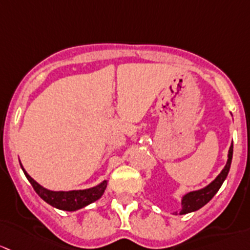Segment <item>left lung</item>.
Masks as SVG:
<instances>
[{
  "mask_svg": "<svg viewBox=\"0 0 250 250\" xmlns=\"http://www.w3.org/2000/svg\"><path fill=\"white\" fill-rule=\"evenodd\" d=\"M232 153H233V144H231L230 149H229L228 163H226L223 171L220 172L219 176L210 183L209 185H207V187L203 188L201 190L188 192L187 195L183 196V200H182L183 208L181 210V214H187V213L195 212V210L200 209V208L203 207L206 203H208L210 200H212V197L217 194L218 190L220 189L221 184H223L224 181H225V178L228 177L229 171H230L231 161H232Z\"/></svg>",
  "mask_w": 250,
  "mask_h": 250,
  "instance_id": "left-lung-1",
  "label": "left lung"
}]
</instances>
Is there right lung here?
<instances>
[{"instance_id": "right-lung-1", "label": "right lung", "mask_w": 250, "mask_h": 250, "mask_svg": "<svg viewBox=\"0 0 250 250\" xmlns=\"http://www.w3.org/2000/svg\"><path fill=\"white\" fill-rule=\"evenodd\" d=\"M24 171L25 176L29 179V182L35 189V191L40 195L41 199L44 200L45 202L49 203L53 207L59 208L62 210H72L81 209V208L85 207V206L90 205V203L95 202L99 200L100 197L104 195V190L107 188V181H104L101 184L97 187L90 188V189L85 190H72V191H50V190L45 189L42 185L38 184L35 179H32L25 171L22 165H20Z\"/></svg>"}]
</instances>
